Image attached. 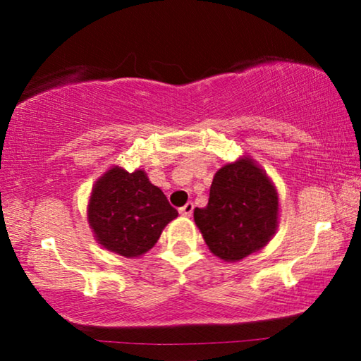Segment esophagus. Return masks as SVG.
<instances>
[{
	"mask_svg": "<svg viewBox=\"0 0 361 361\" xmlns=\"http://www.w3.org/2000/svg\"><path fill=\"white\" fill-rule=\"evenodd\" d=\"M192 212H194V204H192V202H187V204L180 209V214L185 216H190Z\"/></svg>",
	"mask_w": 361,
	"mask_h": 361,
	"instance_id": "esophagus-1",
	"label": "esophagus"
}]
</instances>
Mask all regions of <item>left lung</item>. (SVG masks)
Instances as JSON below:
<instances>
[{
  "label": "left lung",
  "instance_id": "1",
  "mask_svg": "<svg viewBox=\"0 0 361 361\" xmlns=\"http://www.w3.org/2000/svg\"><path fill=\"white\" fill-rule=\"evenodd\" d=\"M210 253L236 263L258 253L279 225V194L266 171L250 156L221 166L210 185L209 204L194 210Z\"/></svg>",
  "mask_w": 361,
  "mask_h": 361
}]
</instances>
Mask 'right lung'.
I'll use <instances>...</instances> for the list:
<instances>
[{"label": "right lung", "instance_id": "add662e5", "mask_svg": "<svg viewBox=\"0 0 361 361\" xmlns=\"http://www.w3.org/2000/svg\"><path fill=\"white\" fill-rule=\"evenodd\" d=\"M177 210L142 169L111 166L92 187L87 220L97 243L125 258H140L157 243Z\"/></svg>", "mask_w": 361, "mask_h": 361}]
</instances>
